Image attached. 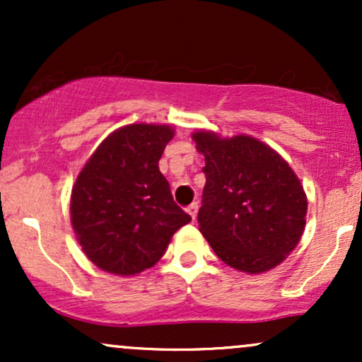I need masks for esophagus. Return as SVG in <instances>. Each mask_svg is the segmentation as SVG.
I'll return each mask as SVG.
<instances>
[{"label":"esophagus","instance_id":"esophagus-1","mask_svg":"<svg viewBox=\"0 0 362 362\" xmlns=\"http://www.w3.org/2000/svg\"><path fill=\"white\" fill-rule=\"evenodd\" d=\"M197 209H199L197 202H192L190 206H187V213L190 214V218H192V219H195V216H197Z\"/></svg>","mask_w":362,"mask_h":362}]
</instances>
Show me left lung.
Segmentation results:
<instances>
[{"label":"left lung","instance_id":"8db88e82","mask_svg":"<svg viewBox=\"0 0 362 362\" xmlns=\"http://www.w3.org/2000/svg\"><path fill=\"white\" fill-rule=\"evenodd\" d=\"M194 141L206 161L201 233L230 267L248 274L276 267L305 230L308 202L298 177L272 148L250 136L219 139L201 131Z\"/></svg>","mask_w":362,"mask_h":362}]
</instances>
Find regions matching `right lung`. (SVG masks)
I'll return each instance as SVG.
<instances>
[{
	"mask_svg": "<svg viewBox=\"0 0 362 362\" xmlns=\"http://www.w3.org/2000/svg\"><path fill=\"white\" fill-rule=\"evenodd\" d=\"M172 138L168 126H126L103 141L78 175L73 230L102 271L134 276L153 267L173 233L190 221L158 168Z\"/></svg>",
	"mask_w": 362,
	"mask_h": 362,
	"instance_id": "right-lung-1",
	"label": "right lung"
}]
</instances>
